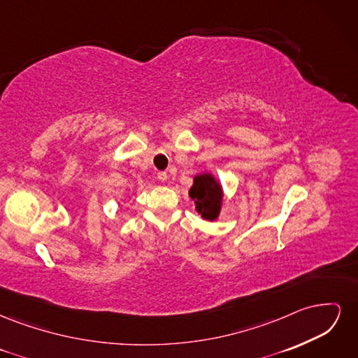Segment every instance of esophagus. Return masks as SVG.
Wrapping results in <instances>:
<instances>
[{
  "label": "esophagus",
  "mask_w": 358,
  "mask_h": 358,
  "mask_svg": "<svg viewBox=\"0 0 358 358\" xmlns=\"http://www.w3.org/2000/svg\"><path fill=\"white\" fill-rule=\"evenodd\" d=\"M157 178H158L161 182H166V180H167V173H166V171H158Z\"/></svg>",
  "instance_id": "1"
}]
</instances>
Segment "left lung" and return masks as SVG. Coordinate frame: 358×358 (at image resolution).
Returning <instances> with one entry per match:
<instances>
[{
    "label": "left lung",
    "mask_w": 358,
    "mask_h": 358,
    "mask_svg": "<svg viewBox=\"0 0 358 358\" xmlns=\"http://www.w3.org/2000/svg\"><path fill=\"white\" fill-rule=\"evenodd\" d=\"M189 197L196 201L197 212L204 220L213 221L221 209V187L210 175H200L194 179V185L189 189Z\"/></svg>",
    "instance_id": "obj_1"
}]
</instances>
